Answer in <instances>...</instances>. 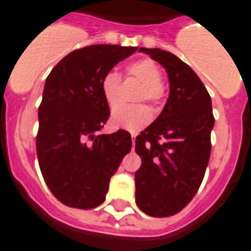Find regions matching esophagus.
Here are the masks:
<instances>
[{"label": "esophagus", "mask_w": 251, "mask_h": 251, "mask_svg": "<svg viewBox=\"0 0 251 251\" xmlns=\"http://www.w3.org/2000/svg\"><path fill=\"white\" fill-rule=\"evenodd\" d=\"M130 136H132V144H133V146H134V144H136V136H137V133H132Z\"/></svg>", "instance_id": "34e87169"}]
</instances>
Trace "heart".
<instances>
[{
  "instance_id": "1",
  "label": "heart",
  "mask_w": 251,
  "mask_h": 251,
  "mask_svg": "<svg viewBox=\"0 0 251 251\" xmlns=\"http://www.w3.org/2000/svg\"><path fill=\"white\" fill-rule=\"evenodd\" d=\"M128 75L134 76L142 83L140 100L149 101L152 105H159L164 99V87L161 84L163 73L158 64L150 59H141L127 68ZM121 88V75L117 72H109L101 79V92L110 106L118 101ZM151 121V110L146 105L127 106L118 105L111 113V123L117 128L137 132Z\"/></svg>"
}]
</instances>
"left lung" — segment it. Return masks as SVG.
Masks as SVG:
<instances>
[{"label": "left lung", "mask_w": 251, "mask_h": 251, "mask_svg": "<svg viewBox=\"0 0 251 251\" xmlns=\"http://www.w3.org/2000/svg\"><path fill=\"white\" fill-rule=\"evenodd\" d=\"M165 68L169 97L155 122L136 137L141 167L134 173L136 204L151 217L185 208L201 185L210 158L212 100L196 73L173 53L145 49Z\"/></svg>", "instance_id": "8db88e82"}]
</instances>
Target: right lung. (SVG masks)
Wrapping results in <instances>:
<instances>
[{"mask_svg": "<svg viewBox=\"0 0 251 251\" xmlns=\"http://www.w3.org/2000/svg\"><path fill=\"white\" fill-rule=\"evenodd\" d=\"M137 47L92 45L64 57L49 74L38 107L37 156L47 187L70 208L102 204L130 133L100 134L110 117L101 79Z\"/></svg>", "mask_w": 251, "mask_h": 251, "instance_id": "obj_1", "label": "right lung"}]
</instances>
